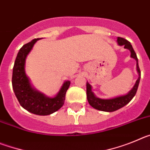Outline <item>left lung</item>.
I'll return each mask as SVG.
<instances>
[{
	"label": "left lung",
	"instance_id": "1",
	"mask_svg": "<svg viewBox=\"0 0 150 150\" xmlns=\"http://www.w3.org/2000/svg\"><path fill=\"white\" fill-rule=\"evenodd\" d=\"M118 44L120 46H124L125 49H128L131 52V57L134 59L137 62V71L138 73L139 77L137 80L136 81V83L134 86L133 88L128 92L127 95H123V96L117 97L115 98L112 99H100L98 98H96L94 95V93L91 91V86L88 83H86V95H87V100L88 103L92 107L95 109L98 110L105 111V112H113L117 110L120 109L124 106L128 104L132 99L133 98L134 95H136L137 88H138L139 83H140V70L139 68L138 65V59L136 53H135L134 50L132 47V44L129 41L127 40L124 39L122 38H117Z\"/></svg>",
	"mask_w": 150,
	"mask_h": 150
}]
</instances>
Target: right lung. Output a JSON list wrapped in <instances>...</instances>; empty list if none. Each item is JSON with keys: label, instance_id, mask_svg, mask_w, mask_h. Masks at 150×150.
<instances>
[{"label": "right lung", "instance_id": "1", "mask_svg": "<svg viewBox=\"0 0 150 150\" xmlns=\"http://www.w3.org/2000/svg\"><path fill=\"white\" fill-rule=\"evenodd\" d=\"M40 38H37L24 45L17 54L13 69L12 85L16 96L23 108L34 114L47 116L59 110L64 104L65 95L70 86V81H66L58 95L48 98L32 88L25 71L27 55L34 43Z\"/></svg>", "mask_w": 150, "mask_h": 150}]
</instances>
